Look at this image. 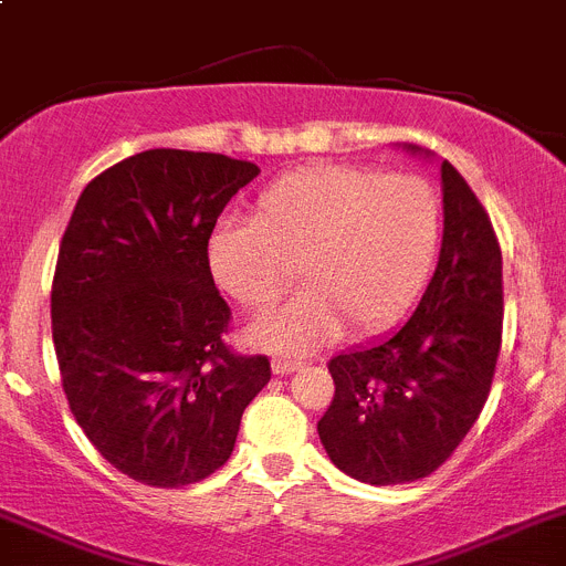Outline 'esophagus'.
<instances>
[{"label": "esophagus", "mask_w": 566, "mask_h": 566, "mask_svg": "<svg viewBox=\"0 0 566 566\" xmlns=\"http://www.w3.org/2000/svg\"><path fill=\"white\" fill-rule=\"evenodd\" d=\"M273 371L276 375H290V371L295 369H302V360H295V358H273Z\"/></svg>", "instance_id": "esophagus-1"}]
</instances>
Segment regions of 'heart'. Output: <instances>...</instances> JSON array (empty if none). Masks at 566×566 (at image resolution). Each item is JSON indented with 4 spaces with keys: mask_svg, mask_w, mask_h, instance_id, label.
Instances as JSON below:
<instances>
[{
    "mask_svg": "<svg viewBox=\"0 0 566 566\" xmlns=\"http://www.w3.org/2000/svg\"><path fill=\"white\" fill-rule=\"evenodd\" d=\"M442 206L434 186L375 166L318 163L273 180L253 222L226 220L208 237V271L248 313L304 290L251 327L273 353H313L349 329L369 338L403 318L434 268Z\"/></svg>",
    "mask_w": 566,
    "mask_h": 566,
    "instance_id": "b5f03b06",
    "label": "heart"
}]
</instances>
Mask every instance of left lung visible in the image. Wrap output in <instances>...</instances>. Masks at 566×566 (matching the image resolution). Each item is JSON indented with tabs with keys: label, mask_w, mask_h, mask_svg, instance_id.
Returning a JSON list of instances; mask_svg holds the SVG:
<instances>
[{
	"label": "left lung",
	"mask_w": 566,
	"mask_h": 566,
	"mask_svg": "<svg viewBox=\"0 0 566 566\" xmlns=\"http://www.w3.org/2000/svg\"><path fill=\"white\" fill-rule=\"evenodd\" d=\"M440 262L415 315L389 338L329 360L318 420L329 460L366 485L429 476L491 395L502 346V251L485 206L442 160Z\"/></svg>",
	"instance_id": "8db88e82"
}]
</instances>
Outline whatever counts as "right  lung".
I'll return each mask as SVG.
<instances>
[{"instance_id": "1", "label": "right lung", "mask_w": 566, "mask_h": 566, "mask_svg": "<svg viewBox=\"0 0 566 566\" xmlns=\"http://www.w3.org/2000/svg\"><path fill=\"white\" fill-rule=\"evenodd\" d=\"M256 175L213 151H140L81 191L61 237V386L86 440L129 480L182 488L220 471L271 380L264 355L226 344L231 307L206 259L222 208Z\"/></svg>"}]
</instances>
